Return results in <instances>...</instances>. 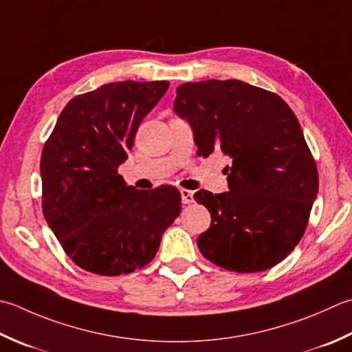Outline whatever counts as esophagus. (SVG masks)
Instances as JSON below:
<instances>
[{
	"instance_id": "esophagus-1",
	"label": "esophagus",
	"mask_w": 352,
	"mask_h": 352,
	"mask_svg": "<svg viewBox=\"0 0 352 352\" xmlns=\"http://www.w3.org/2000/svg\"><path fill=\"white\" fill-rule=\"evenodd\" d=\"M180 194H182L183 204H190L192 201H194V192H190L188 189H182Z\"/></svg>"
}]
</instances>
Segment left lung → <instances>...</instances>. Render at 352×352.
<instances>
[{
	"instance_id": "1",
	"label": "left lung",
	"mask_w": 352,
	"mask_h": 352,
	"mask_svg": "<svg viewBox=\"0 0 352 352\" xmlns=\"http://www.w3.org/2000/svg\"><path fill=\"white\" fill-rule=\"evenodd\" d=\"M174 111L194 131L198 155L219 151L229 192L198 190L210 227L197 238L210 263L238 273L279 264L304 236L319 190L316 162L292 108L278 94L236 79L188 82Z\"/></svg>"
}]
</instances>
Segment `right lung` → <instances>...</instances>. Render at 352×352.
<instances>
[{
	"mask_svg": "<svg viewBox=\"0 0 352 352\" xmlns=\"http://www.w3.org/2000/svg\"><path fill=\"white\" fill-rule=\"evenodd\" d=\"M168 88V80H123L74 96L44 144L45 221L68 258L89 273L119 276L149 264L180 215L178 189L137 190L117 172Z\"/></svg>",
	"mask_w": 352,
	"mask_h": 352,
	"instance_id": "add662e5",
	"label": "right lung"
}]
</instances>
